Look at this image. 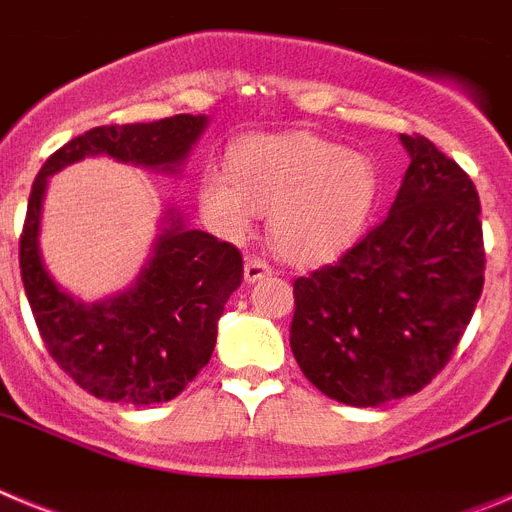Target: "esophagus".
Segmentation results:
<instances>
[{"mask_svg": "<svg viewBox=\"0 0 512 512\" xmlns=\"http://www.w3.org/2000/svg\"><path fill=\"white\" fill-rule=\"evenodd\" d=\"M271 274L269 264L261 259H248L246 266H243V277H246L248 284L259 282V279H266Z\"/></svg>", "mask_w": 512, "mask_h": 512, "instance_id": "1", "label": "esophagus"}]
</instances>
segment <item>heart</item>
Returning a JSON list of instances; mask_svg holds the SVG:
<instances>
[{
	"label": "heart",
	"mask_w": 512,
	"mask_h": 512,
	"mask_svg": "<svg viewBox=\"0 0 512 512\" xmlns=\"http://www.w3.org/2000/svg\"><path fill=\"white\" fill-rule=\"evenodd\" d=\"M382 189V171L369 153L297 130L241 140L230 169H202L197 197L207 220L228 238H243L274 211L271 241L279 256L318 266L366 233Z\"/></svg>",
	"instance_id": "1"
}]
</instances>
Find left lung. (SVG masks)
Returning <instances> with one entry per match:
<instances>
[{"label": "left lung", "instance_id": "1", "mask_svg": "<svg viewBox=\"0 0 512 512\" xmlns=\"http://www.w3.org/2000/svg\"><path fill=\"white\" fill-rule=\"evenodd\" d=\"M390 215L336 264L295 279L289 346L323 395L377 408L441 372L485 284L479 194L423 135Z\"/></svg>", "mask_w": 512, "mask_h": 512}]
</instances>
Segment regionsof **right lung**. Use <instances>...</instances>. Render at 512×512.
Wrapping results in <instances>:
<instances>
[{"mask_svg":"<svg viewBox=\"0 0 512 512\" xmlns=\"http://www.w3.org/2000/svg\"><path fill=\"white\" fill-rule=\"evenodd\" d=\"M207 125V115L102 125L58 148L35 176L20 235L25 295L53 359L99 400L125 405L174 400L210 361L217 320L241 287L243 259L238 248L192 230L182 212L169 207L135 282L104 300H79L51 277L40 253L48 179L89 156L179 176Z\"/></svg>","mask_w":512,"mask_h":512,"instance_id":"right-lung-1","label":"right lung"}]
</instances>
